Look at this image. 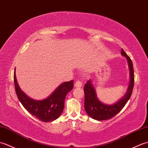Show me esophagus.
Masks as SVG:
<instances>
[{"label": "esophagus", "mask_w": 148, "mask_h": 148, "mask_svg": "<svg viewBox=\"0 0 148 148\" xmlns=\"http://www.w3.org/2000/svg\"><path fill=\"white\" fill-rule=\"evenodd\" d=\"M82 86V83L81 82L79 81H76V83L74 84V87L76 88H80Z\"/></svg>", "instance_id": "esophagus-1"}]
</instances>
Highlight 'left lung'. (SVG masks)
I'll return each instance as SVG.
<instances>
[{
	"instance_id": "obj_1",
	"label": "left lung",
	"mask_w": 148,
	"mask_h": 148,
	"mask_svg": "<svg viewBox=\"0 0 148 148\" xmlns=\"http://www.w3.org/2000/svg\"><path fill=\"white\" fill-rule=\"evenodd\" d=\"M121 54L127 60L130 71V83L126 93L122 98L113 104H106L99 100L92 80L90 79L84 85V109L88 115L96 120H106L114 117L124 108L132 93L134 84V73L132 62L123 49H121Z\"/></svg>"
}]
</instances>
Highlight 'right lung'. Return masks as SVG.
<instances>
[{"label":"right lung","instance_id":"1","mask_svg":"<svg viewBox=\"0 0 148 148\" xmlns=\"http://www.w3.org/2000/svg\"><path fill=\"white\" fill-rule=\"evenodd\" d=\"M16 93L21 104L31 114L43 122H49L57 119L64 108L67 94L73 88L74 81L64 82L56 88L51 95L43 100H34L22 91L17 82L16 68L14 72Z\"/></svg>","mask_w":148,"mask_h":148}]
</instances>
